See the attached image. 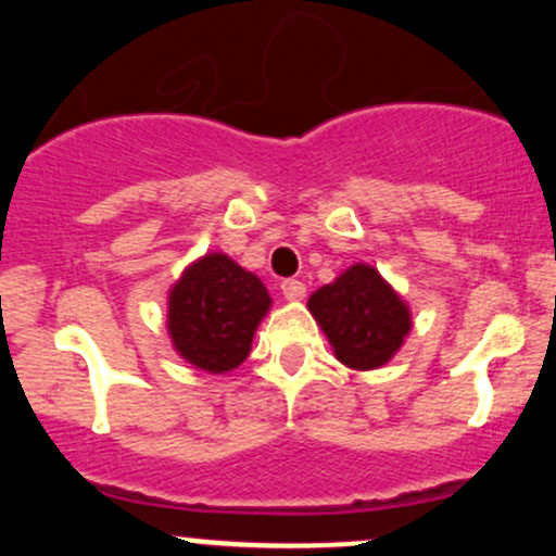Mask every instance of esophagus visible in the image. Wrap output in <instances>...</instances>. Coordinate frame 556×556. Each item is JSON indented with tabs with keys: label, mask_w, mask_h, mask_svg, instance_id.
<instances>
[{
	"label": "esophagus",
	"mask_w": 556,
	"mask_h": 556,
	"mask_svg": "<svg viewBox=\"0 0 556 556\" xmlns=\"http://www.w3.org/2000/svg\"><path fill=\"white\" fill-rule=\"evenodd\" d=\"M280 293H283L286 302H302L304 293H306V286L296 278H286L283 283H280Z\"/></svg>",
	"instance_id": "34e87169"
}]
</instances>
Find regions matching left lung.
<instances>
[{
  "instance_id": "left-lung-1",
  "label": "left lung",
  "mask_w": 556,
  "mask_h": 556,
  "mask_svg": "<svg viewBox=\"0 0 556 556\" xmlns=\"http://www.w3.org/2000/svg\"><path fill=\"white\" fill-rule=\"evenodd\" d=\"M341 364L356 371L380 369L406 343L414 317L406 299L377 267L354 263L306 302Z\"/></svg>"
}]
</instances>
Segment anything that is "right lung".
<instances>
[{
	"label": "right lung",
	"mask_w": 556,
	"mask_h": 556,
	"mask_svg": "<svg viewBox=\"0 0 556 556\" xmlns=\"http://www.w3.org/2000/svg\"><path fill=\"white\" fill-rule=\"evenodd\" d=\"M270 304V293L254 273L224 252H207L168 289V338L187 364L207 375H226L250 356Z\"/></svg>",
	"instance_id": "obj_1"
}]
</instances>
